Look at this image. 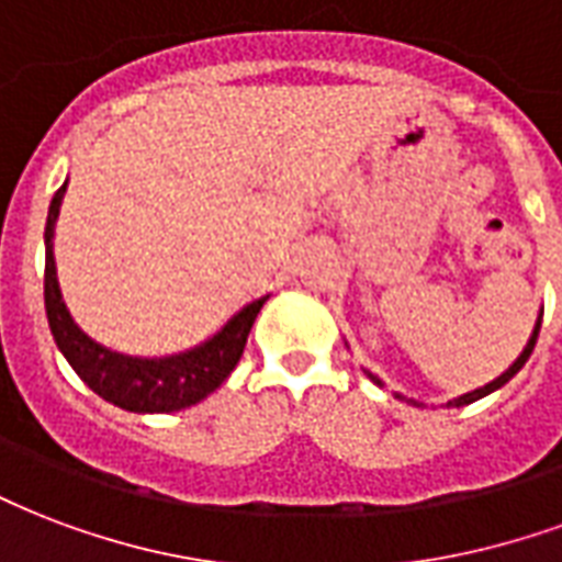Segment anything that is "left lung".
Segmentation results:
<instances>
[{
	"label": "left lung",
	"instance_id": "obj_1",
	"mask_svg": "<svg viewBox=\"0 0 562 562\" xmlns=\"http://www.w3.org/2000/svg\"><path fill=\"white\" fill-rule=\"evenodd\" d=\"M539 327H542V310H539V318H536L533 334H530V339H527L525 351L515 357V363L509 366L506 372H501V375L494 378V381H488V384H485V386H476V390H471V393H464V396L450 398V402H447V408H461V405H471V402H476V398L488 396V393H494V390H501V386L506 384V381H513V378L518 375V372H521V366H525L527 360H530V355H533V345H536V339H539ZM363 372H366V378L372 381V384L384 386V381H381V378H378V375H372L369 369H363ZM396 398H402V402H408V405H417V408H419V405H423V402H417V398L402 396V393H396Z\"/></svg>",
	"mask_w": 562,
	"mask_h": 562
}]
</instances>
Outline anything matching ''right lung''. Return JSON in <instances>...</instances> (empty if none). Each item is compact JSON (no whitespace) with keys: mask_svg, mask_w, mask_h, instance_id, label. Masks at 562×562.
I'll return each mask as SVG.
<instances>
[{"mask_svg":"<svg viewBox=\"0 0 562 562\" xmlns=\"http://www.w3.org/2000/svg\"><path fill=\"white\" fill-rule=\"evenodd\" d=\"M68 181L56 190L49 202L47 228H44V306H47L49 334L59 345V351L70 363V369L101 398L112 402L115 408L131 414H169L196 405L217 390L232 369L238 366L244 345H247L249 327L268 301V294L259 301L240 306L217 334L207 336L205 342L193 345L187 351L164 357H133L112 351L98 339H91L80 324L74 322L68 303L61 297L59 273H56V256H53V238H56V220H59L61 199H65Z\"/></svg>","mask_w":562,"mask_h":562,"instance_id":"right-lung-1","label":"right lung"}]
</instances>
